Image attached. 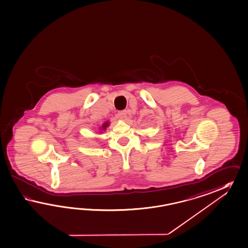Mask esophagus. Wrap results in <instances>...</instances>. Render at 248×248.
Listing matches in <instances>:
<instances>
[{
  "instance_id": "esophagus-1",
  "label": "esophagus",
  "mask_w": 248,
  "mask_h": 248,
  "mask_svg": "<svg viewBox=\"0 0 248 248\" xmlns=\"http://www.w3.org/2000/svg\"><path fill=\"white\" fill-rule=\"evenodd\" d=\"M118 116H119V118L121 119V120H124L127 117V111L126 110H121V111H119Z\"/></svg>"
}]
</instances>
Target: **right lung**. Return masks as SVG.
Segmentation results:
<instances>
[{
  "label": "right lung",
  "mask_w": 248,
  "mask_h": 248,
  "mask_svg": "<svg viewBox=\"0 0 248 248\" xmlns=\"http://www.w3.org/2000/svg\"><path fill=\"white\" fill-rule=\"evenodd\" d=\"M108 121H107V122H105V123H103V124H102V130H105V129H106V127H108Z\"/></svg>",
  "instance_id": "right-lung-1"
}]
</instances>
